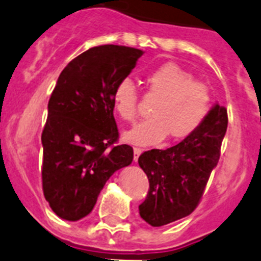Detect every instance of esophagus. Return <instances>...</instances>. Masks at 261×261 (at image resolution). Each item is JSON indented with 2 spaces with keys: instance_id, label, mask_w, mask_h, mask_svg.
Here are the masks:
<instances>
[{
  "instance_id": "1",
  "label": "esophagus",
  "mask_w": 261,
  "mask_h": 261,
  "mask_svg": "<svg viewBox=\"0 0 261 261\" xmlns=\"http://www.w3.org/2000/svg\"><path fill=\"white\" fill-rule=\"evenodd\" d=\"M142 152H143V149L142 148H138V147H135L134 148V161H138V158H139V155L142 154Z\"/></svg>"
}]
</instances>
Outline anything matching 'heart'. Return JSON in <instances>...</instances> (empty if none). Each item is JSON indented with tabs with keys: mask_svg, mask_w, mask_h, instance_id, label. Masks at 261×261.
Masks as SVG:
<instances>
[{
	"mask_svg": "<svg viewBox=\"0 0 261 261\" xmlns=\"http://www.w3.org/2000/svg\"><path fill=\"white\" fill-rule=\"evenodd\" d=\"M145 82L148 94L158 100L150 112L152 118L125 133L123 138L131 144L154 145L167 135L171 140L186 139L210 113L213 103L210 89L174 63L150 70ZM113 106L126 122H134L138 118L139 94L130 79H123L114 87Z\"/></svg>",
	"mask_w": 261,
	"mask_h": 261,
	"instance_id": "b5f03b06",
	"label": "heart"
}]
</instances>
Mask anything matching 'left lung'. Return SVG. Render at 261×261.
<instances>
[{"label":"left lung","instance_id":"left-lung-1","mask_svg":"<svg viewBox=\"0 0 261 261\" xmlns=\"http://www.w3.org/2000/svg\"><path fill=\"white\" fill-rule=\"evenodd\" d=\"M226 127V109L216 104L202 125L179 144L140 154L139 166L147 174L149 189L139 214L148 224L166 225L196 210L220 158Z\"/></svg>","mask_w":261,"mask_h":261}]
</instances>
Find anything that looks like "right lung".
<instances>
[{"instance_id": "right-lung-1", "label": "right lung", "mask_w": 261, "mask_h": 261, "mask_svg": "<svg viewBox=\"0 0 261 261\" xmlns=\"http://www.w3.org/2000/svg\"><path fill=\"white\" fill-rule=\"evenodd\" d=\"M142 55L126 46H97L60 73L41 136L43 196L59 218L89 215L107 180L133 162V148L118 145L113 91Z\"/></svg>"}]
</instances>
